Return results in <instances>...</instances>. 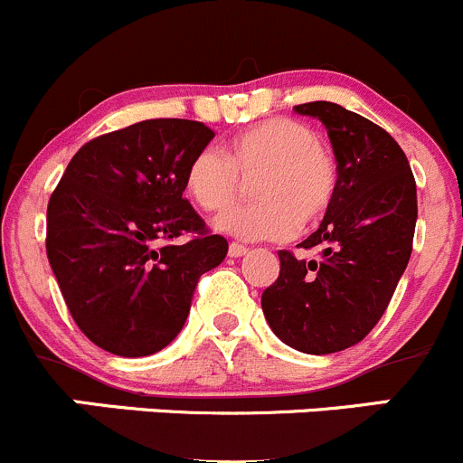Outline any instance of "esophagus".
Here are the masks:
<instances>
[{
  "label": "esophagus",
  "instance_id": "obj_1",
  "mask_svg": "<svg viewBox=\"0 0 463 463\" xmlns=\"http://www.w3.org/2000/svg\"><path fill=\"white\" fill-rule=\"evenodd\" d=\"M246 246L244 244H240V241H231V244H228V255H231V258H241V255H246Z\"/></svg>",
  "mask_w": 463,
  "mask_h": 463
}]
</instances>
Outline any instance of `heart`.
<instances>
[{
  "label": "heart",
  "mask_w": 463,
  "mask_h": 463,
  "mask_svg": "<svg viewBox=\"0 0 463 463\" xmlns=\"http://www.w3.org/2000/svg\"><path fill=\"white\" fill-rule=\"evenodd\" d=\"M240 178H255L250 192L258 201L223 213L214 228L249 241L285 240L330 213L339 165L307 124L273 118L231 137L223 156L213 149L192 156L183 185L201 210L222 213L240 196Z\"/></svg>",
  "instance_id": "heart-1"
}]
</instances>
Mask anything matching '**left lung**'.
<instances>
[{"instance_id": "1", "label": "left lung", "mask_w": 463, "mask_h": 463, "mask_svg": "<svg viewBox=\"0 0 463 463\" xmlns=\"http://www.w3.org/2000/svg\"><path fill=\"white\" fill-rule=\"evenodd\" d=\"M298 115L323 122L339 165L335 205L303 241L318 260L278 250L280 273L262 312L280 341L307 355L360 344L383 318L414 241L416 181L384 128L339 103L309 101Z\"/></svg>"}]
</instances>
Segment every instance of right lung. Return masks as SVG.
Here are the masks:
<instances>
[{"label": "right lung", "instance_id": "right-lung-1", "mask_svg": "<svg viewBox=\"0 0 463 463\" xmlns=\"http://www.w3.org/2000/svg\"><path fill=\"white\" fill-rule=\"evenodd\" d=\"M213 128L145 119L80 146L47 205V258L79 330L103 351L145 357L185 326L196 282L228 253L183 174ZM192 234L190 242L173 241Z\"/></svg>", "mask_w": 463, "mask_h": 463}]
</instances>
